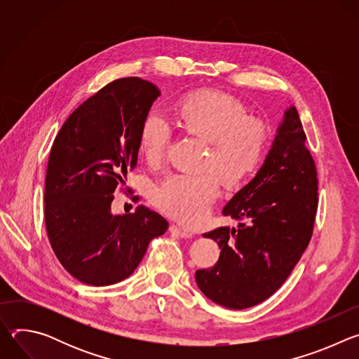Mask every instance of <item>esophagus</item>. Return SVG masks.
I'll return each instance as SVG.
<instances>
[{
    "mask_svg": "<svg viewBox=\"0 0 359 359\" xmlns=\"http://www.w3.org/2000/svg\"><path fill=\"white\" fill-rule=\"evenodd\" d=\"M169 230H170V233H172L173 236H176V237H191V236H193L189 230H184V229H182V227H179V226H175V224H172Z\"/></svg>",
    "mask_w": 359,
    "mask_h": 359,
    "instance_id": "34e87169",
    "label": "esophagus"
}]
</instances>
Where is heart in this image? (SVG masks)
I'll list each match as a JSON object with an SVG mask.
<instances>
[{
    "instance_id": "obj_1",
    "label": "heart",
    "mask_w": 359,
    "mask_h": 359,
    "mask_svg": "<svg viewBox=\"0 0 359 359\" xmlns=\"http://www.w3.org/2000/svg\"><path fill=\"white\" fill-rule=\"evenodd\" d=\"M177 125L210 142L208 168L236 186L250 179L262 166L270 140L266 122L248 118L241 102L222 92L187 95L176 105ZM172 140V126L163 115L150 111L140 126L139 149L149 163L161 162ZM220 190L216 172L170 173L153 190L151 200L165 215L196 226L209 213Z\"/></svg>"
}]
</instances>
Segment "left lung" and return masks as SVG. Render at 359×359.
<instances>
[{
	"instance_id": "8db88e82",
	"label": "left lung",
	"mask_w": 359,
	"mask_h": 359,
	"mask_svg": "<svg viewBox=\"0 0 359 359\" xmlns=\"http://www.w3.org/2000/svg\"><path fill=\"white\" fill-rule=\"evenodd\" d=\"M305 139L298 112L290 107L264 165L223 209L238 227L203 234L222 251L212 269L196 271V283L216 304L244 310L263 302L284 284L309 245L318 179Z\"/></svg>"
}]
</instances>
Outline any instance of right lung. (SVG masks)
Instances as JSON below:
<instances>
[{
	"instance_id": "add662e5",
	"label": "right lung",
	"mask_w": 359,
	"mask_h": 359,
	"mask_svg": "<svg viewBox=\"0 0 359 359\" xmlns=\"http://www.w3.org/2000/svg\"><path fill=\"white\" fill-rule=\"evenodd\" d=\"M161 90L149 81L116 79L86 99L60 129L46 168L45 226L57 259L88 285L128 278L149 243L169 223L137 206L115 216L116 187L137 163L139 133Z\"/></svg>"
}]
</instances>
